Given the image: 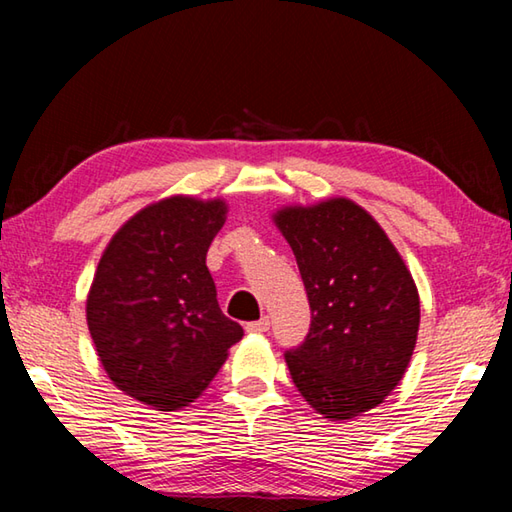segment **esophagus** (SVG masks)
<instances>
[{
  "label": "esophagus",
  "mask_w": 512,
  "mask_h": 512,
  "mask_svg": "<svg viewBox=\"0 0 512 512\" xmlns=\"http://www.w3.org/2000/svg\"><path fill=\"white\" fill-rule=\"evenodd\" d=\"M268 327H271V320H268V316H264V318L255 320V323H248L246 325V332H250V334H264V332H268Z\"/></svg>",
  "instance_id": "esophagus-1"
}]
</instances>
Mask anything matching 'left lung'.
Instances as JSON below:
<instances>
[{
	"label": "left lung",
	"mask_w": 512,
	"mask_h": 512,
	"mask_svg": "<svg viewBox=\"0 0 512 512\" xmlns=\"http://www.w3.org/2000/svg\"><path fill=\"white\" fill-rule=\"evenodd\" d=\"M273 223L296 255L311 327L284 354L316 413L348 422L375 409L409 368L420 296L402 255L375 216L345 196L282 205Z\"/></svg>",
	"instance_id": "8db88e82"
}]
</instances>
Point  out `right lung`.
<instances>
[{"mask_svg": "<svg viewBox=\"0 0 512 512\" xmlns=\"http://www.w3.org/2000/svg\"><path fill=\"white\" fill-rule=\"evenodd\" d=\"M228 216L223 198L173 194L112 235L85 318L119 391L158 411L201 397L244 329L223 316L205 255Z\"/></svg>", "mask_w": 512, "mask_h": 512, "instance_id": "right-lung-1", "label": "right lung"}]
</instances>
